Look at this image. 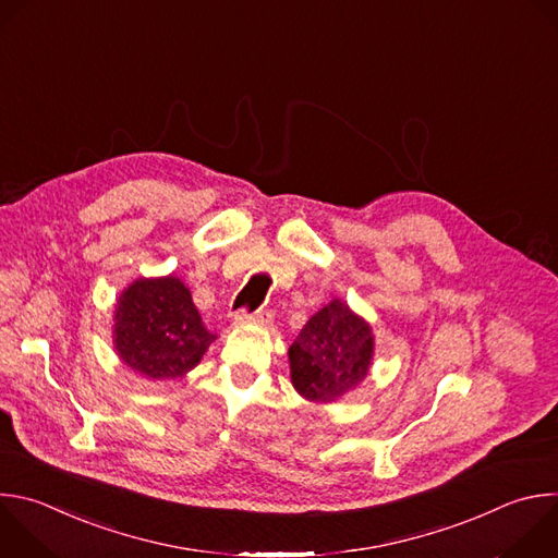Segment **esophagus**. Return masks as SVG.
<instances>
[{
	"mask_svg": "<svg viewBox=\"0 0 558 558\" xmlns=\"http://www.w3.org/2000/svg\"><path fill=\"white\" fill-rule=\"evenodd\" d=\"M263 311H247V308H239L232 313V319L234 324H245V322H256V319H263Z\"/></svg>",
	"mask_w": 558,
	"mask_h": 558,
	"instance_id": "34e87169",
	"label": "esophagus"
}]
</instances>
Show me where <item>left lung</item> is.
Instances as JSON below:
<instances>
[{
  "instance_id": "8db88e82",
  "label": "left lung",
  "mask_w": 558,
  "mask_h": 558,
  "mask_svg": "<svg viewBox=\"0 0 558 558\" xmlns=\"http://www.w3.org/2000/svg\"><path fill=\"white\" fill-rule=\"evenodd\" d=\"M373 359V332L345 304L317 311L289 348L291 381L308 399L328 403L352 390Z\"/></svg>"
}]
</instances>
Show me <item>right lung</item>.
<instances>
[{
    "label": "right lung",
    "mask_w": 558,
    "mask_h": 558,
    "mask_svg": "<svg viewBox=\"0 0 558 558\" xmlns=\"http://www.w3.org/2000/svg\"><path fill=\"white\" fill-rule=\"evenodd\" d=\"M217 339L191 291L174 276L137 280L118 300L113 343L120 359L148 379H177Z\"/></svg>",
    "instance_id": "1"
}]
</instances>
